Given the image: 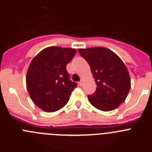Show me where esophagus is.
Here are the masks:
<instances>
[{
	"instance_id": "1",
	"label": "esophagus",
	"mask_w": 152,
	"mask_h": 152,
	"mask_svg": "<svg viewBox=\"0 0 152 152\" xmlns=\"http://www.w3.org/2000/svg\"><path fill=\"white\" fill-rule=\"evenodd\" d=\"M79 84H80V86H83V84H84V80H83V79H81V80H80Z\"/></svg>"
}]
</instances>
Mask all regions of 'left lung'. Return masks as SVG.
I'll return each instance as SVG.
<instances>
[{
	"mask_svg": "<svg viewBox=\"0 0 152 152\" xmlns=\"http://www.w3.org/2000/svg\"><path fill=\"white\" fill-rule=\"evenodd\" d=\"M78 52L89 64L96 84L94 94L88 96L90 103L106 112L117 108L131 88L126 64L115 52L104 47L79 49Z\"/></svg>",
	"mask_w": 152,
	"mask_h": 152,
	"instance_id": "obj_1",
	"label": "left lung"
}]
</instances>
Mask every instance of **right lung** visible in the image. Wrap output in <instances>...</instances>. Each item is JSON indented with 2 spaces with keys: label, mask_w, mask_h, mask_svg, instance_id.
<instances>
[{
  "label": "right lung",
  "mask_w": 152,
  "mask_h": 152,
  "mask_svg": "<svg viewBox=\"0 0 152 152\" xmlns=\"http://www.w3.org/2000/svg\"><path fill=\"white\" fill-rule=\"evenodd\" d=\"M75 53L76 49L72 48L47 47L29 64L26 88L33 103L45 112H55L64 107L77 87L70 80L66 70Z\"/></svg>",
  "instance_id": "right-lung-1"
}]
</instances>
